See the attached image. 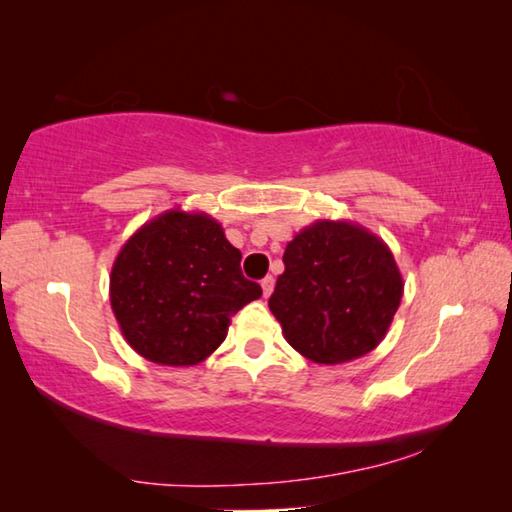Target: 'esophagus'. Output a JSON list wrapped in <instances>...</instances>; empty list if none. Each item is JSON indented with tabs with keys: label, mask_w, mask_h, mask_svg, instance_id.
<instances>
[{
	"label": "esophagus",
	"mask_w": 512,
	"mask_h": 512,
	"mask_svg": "<svg viewBox=\"0 0 512 512\" xmlns=\"http://www.w3.org/2000/svg\"><path fill=\"white\" fill-rule=\"evenodd\" d=\"M273 287H275V280L271 275H266L262 280V291H264V298H268L273 293Z\"/></svg>",
	"instance_id": "obj_1"
}]
</instances>
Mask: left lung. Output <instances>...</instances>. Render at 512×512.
I'll return each mask as SVG.
<instances>
[{"instance_id":"8db88e82","label":"left lung","mask_w":512,"mask_h":512,"mask_svg":"<svg viewBox=\"0 0 512 512\" xmlns=\"http://www.w3.org/2000/svg\"><path fill=\"white\" fill-rule=\"evenodd\" d=\"M282 262L268 307L302 357L334 366L384 341L404 282L377 235L352 221L318 219L289 241Z\"/></svg>"}]
</instances>
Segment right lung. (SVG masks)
<instances>
[{
	"instance_id": "obj_1",
	"label": "right lung",
	"mask_w": 512,
	"mask_h": 512,
	"mask_svg": "<svg viewBox=\"0 0 512 512\" xmlns=\"http://www.w3.org/2000/svg\"><path fill=\"white\" fill-rule=\"evenodd\" d=\"M241 253L205 212L173 207L121 246L110 305L126 343L158 366H196L228 336L232 316L262 296Z\"/></svg>"
}]
</instances>
